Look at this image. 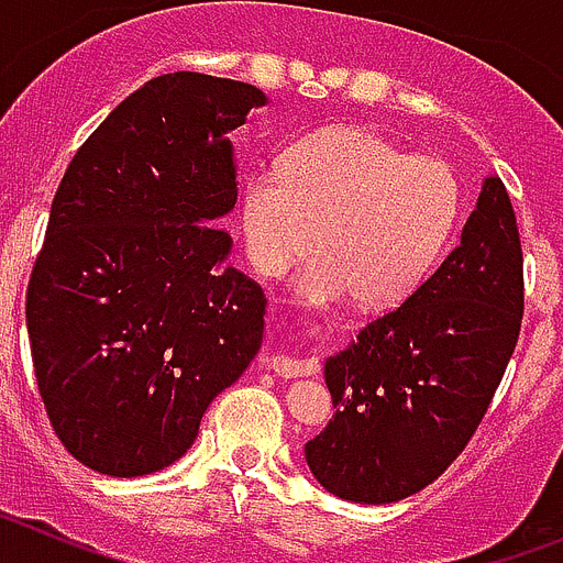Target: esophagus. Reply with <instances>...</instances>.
Segmentation results:
<instances>
[{
  "label": "esophagus",
  "mask_w": 563,
  "mask_h": 563,
  "mask_svg": "<svg viewBox=\"0 0 563 563\" xmlns=\"http://www.w3.org/2000/svg\"><path fill=\"white\" fill-rule=\"evenodd\" d=\"M271 369L276 372L278 377H305V375H316L318 363L298 361V357H287V355H273Z\"/></svg>",
  "instance_id": "1"
}]
</instances>
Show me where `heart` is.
Listing matches in <instances>:
<instances>
[{
    "label": "heart",
    "instance_id": "obj_1",
    "mask_svg": "<svg viewBox=\"0 0 563 563\" xmlns=\"http://www.w3.org/2000/svg\"><path fill=\"white\" fill-rule=\"evenodd\" d=\"M460 211L445 163L409 157L361 126H330L298 141L278 168H256L242 188V236L256 273L276 278L310 256L292 282L310 307L355 296L391 307L442 251Z\"/></svg>",
    "mask_w": 563,
    "mask_h": 563
}]
</instances>
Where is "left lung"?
<instances>
[{
  "mask_svg": "<svg viewBox=\"0 0 563 563\" xmlns=\"http://www.w3.org/2000/svg\"><path fill=\"white\" fill-rule=\"evenodd\" d=\"M521 310L516 213L505 183L487 174L445 262L327 357L335 415L305 445L318 485L357 505H389L431 485L494 400Z\"/></svg>",
  "mask_w": 563,
  "mask_h": 563,
  "instance_id": "obj_1",
  "label": "left lung"
}]
</instances>
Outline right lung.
<instances>
[{"mask_svg":"<svg viewBox=\"0 0 563 563\" xmlns=\"http://www.w3.org/2000/svg\"><path fill=\"white\" fill-rule=\"evenodd\" d=\"M258 107L253 84L152 78L58 186L24 312L53 431L98 474L180 460L262 346L265 292L228 265L233 239L213 228L236 206L228 134Z\"/></svg>","mask_w":563,"mask_h":563,"instance_id":"1","label":"right lung"}]
</instances>
